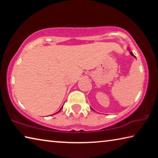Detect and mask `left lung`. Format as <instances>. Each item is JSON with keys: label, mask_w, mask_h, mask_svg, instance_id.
Here are the masks:
<instances>
[{"label": "left lung", "mask_w": 158, "mask_h": 158, "mask_svg": "<svg viewBox=\"0 0 158 158\" xmlns=\"http://www.w3.org/2000/svg\"><path fill=\"white\" fill-rule=\"evenodd\" d=\"M130 53H131V54H132V56H134V54H133V53H132V52H130Z\"/></svg>", "instance_id": "left-lung-1"}]
</instances>
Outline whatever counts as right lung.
Wrapping results in <instances>:
<instances>
[{
    "label": "right lung",
    "mask_w": 158,
    "mask_h": 158,
    "mask_svg": "<svg viewBox=\"0 0 158 158\" xmlns=\"http://www.w3.org/2000/svg\"><path fill=\"white\" fill-rule=\"evenodd\" d=\"M62 108H63V107H62ZM62 108H61V109H62ZM61 109H60V110H61Z\"/></svg>",
    "instance_id": "right-lung-1"
}]
</instances>
